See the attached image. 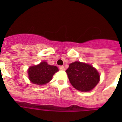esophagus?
Listing matches in <instances>:
<instances>
[{
  "label": "esophagus",
  "mask_w": 122,
  "mask_h": 122,
  "mask_svg": "<svg viewBox=\"0 0 122 122\" xmlns=\"http://www.w3.org/2000/svg\"><path fill=\"white\" fill-rule=\"evenodd\" d=\"M59 68L61 70H65V67L63 66H59Z\"/></svg>",
  "instance_id": "esophagus-1"
}]
</instances>
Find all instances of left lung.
I'll return each instance as SVG.
<instances>
[{
  "label": "left lung",
  "mask_w": 122,
  "mask_h": 122,
  "mask_svg": "<svg viewBox=\"0 0 122 122\" xmlns=\"http://www.w3.org/2000/svg\"><path fill=\"white\" fill-rule=\"evenodd\" d=\"M66 72L71 84L81 92L91 91L99 81L100 75L94 68L78 61L70 64Z\"/></svg>",
  "instance_id": "left-lung-1"
}]
</instances>
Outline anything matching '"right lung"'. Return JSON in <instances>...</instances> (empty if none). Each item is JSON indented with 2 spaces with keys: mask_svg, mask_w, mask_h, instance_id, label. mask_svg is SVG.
<instances>
[{
  "mask_svg": "<svg viewBox=\"0 0 122 122\" xmlns=\"http://www.w3.org/2000/svg\"><path fill=\"white\" fill-rule=\"evenodd\" d=\"M56 66H51L43 61L39 65L30 67L28 71L30 80L37 85H44L51 81L53 75L58 71Z\"/></svg>",
  "mask_w": 122,
  "mask_h": 122,
  "instance_id": "obj_1",
  "label": "right lung"
}]
</instances>
